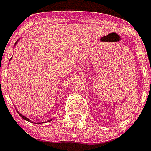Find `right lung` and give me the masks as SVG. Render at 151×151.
<instances>
[{
	"instance_id": "right-lung-1",
	"label": "right lung",
	"mask_w": 151,
	"mask_h": 151,
	"mask_svg": "<svg viewBox=\"0 0 151 151\" xmlns=\"http://www.w3.org/2000/svg\"><path fill=\"white\" fill-rule=\"evenodd\" d=\"M17 42H18V40H17V42L15 43V45L17 44ZM17 113H18V112H17ZM18 114H19L21 117H22V119H24V120H27V121H28V122H31V123H32V121H31V120H30V119H27V117H25V116H23V115H22V114H21L20 113H18ZM51 120H52V119H50V120H49V121H51ZM33 124H34V123H33ZM38 124H40V123H38Z\"/></svg>"
}]
</instances>
